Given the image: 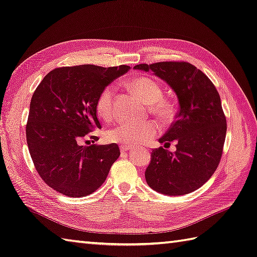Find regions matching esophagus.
Wrapping results in <instances>:
<instances>
[{
  "label": "esophagus",
  "mask_w": 257,
  "mask_h": 257,
  "mask_svg": "<svg viewBox=\"0 0 257 257\" xmlns=\"http://www.w3.org/2000/svg\"><path fill=\"white\" fill-rule=\"evenodd\" d=\"M120 150H121V152H123V154H125V152L131 150V147H127V146H121Z\"/></svg>",
  "instance_id": "1"
}]
</instances>
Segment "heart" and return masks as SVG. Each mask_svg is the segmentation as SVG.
<instances>
[{"label":"heart","mask_w":257,"mask_h":257,"mask_svg":"<svg viewBox=\"0 0 257 257\" xmlns=\"http://www.w3.org/2000/svg\"><path fill=\"white\" fill-rule=\"evenodd\" d=\"M131 86L142 98L150 103L154 112L165 119L172 116L174 108L165 98L163 89L157 81L148 77H140L131 81ZM114 87L107 85L101 89L96 100V111L102 120L110 121L114 116ZM159 132L158 124L154 121L143 123L122 122L107 132V140L127 147H135L149 143Z\"/></svg>","instance_id":"obj_1"}]
</instances>
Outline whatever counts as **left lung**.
Segmentation results:
<instances>
[{
    "mask_svg": "<svg viewBox=\"0 0 257 257\" xmlns=\"http://www.w3.org/2000/svg\"><path fill=\"white\" fill-rule=\"evenodd\" d=\"M134 68L152 71L165 81L179 103L175 122L159 138L164 147L176 142V151L172 154L163 147L152 150L146 182L166 196L197 190L211 178L223 154L227 124L217 89L189 62L161 61Z\"/></svg>",
    "mask_w": 257,
    "mask_h": 257,
    "instance_id": "8db88e82",
    "label": "left lung"
}]
</instances>
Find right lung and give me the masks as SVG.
<instances>
[{"instance_id": "obj_1", "label": "right lung", "mask_w": 257, "mask_h": 257, "mask_svg": "<svg viewBox=\"0 0 257 257\" xmlns=\"http://www.w3.org/2000/svg\"><path fill=\"white\" fill-rule=\"evenodd\" d=\"M128 66L62 67L48 72L33 93L26 126L34 166L44 182L62 195L85 197L105 182L120 157L116 144L82 145L101 125L96 100L103 87Z\"/></svg>"}]
</instances>
